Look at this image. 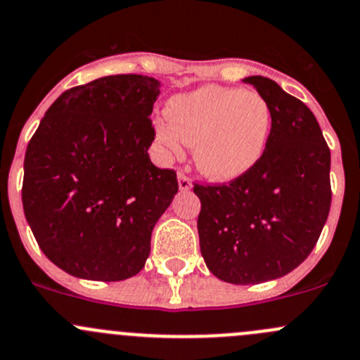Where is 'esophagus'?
<instances>
[{"label":"esophagus","instance_id":"obj_1","mask_svg":"<svg viewBox=\"0 0 360 360\" xmlns=\"http://www.w3.org/2000/svg\"><path fill=\"white\" fill-rule=\"evenodd\" d=\"M177 183H179L181 191H188L191 188V181L183 172H177Z\"/></svg>","mask_w":360,"mask_h":360}]
</instances>
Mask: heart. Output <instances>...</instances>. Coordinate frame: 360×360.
<instances>
[{
  "label": "heart",
  "mask_w": 360,
  "mask_h": 360,
  "mask_svg": "<svg viewBox=\"0 0 360 360\" xmlns=\"http://www.w3.org/2000/svg\"><path fill=\"white\" fill-rule=\"evenodd\" d=\"M167 120L156 121L155 139L167 156L193 146L198 172L216 183H230L258 165L267 148L273 112L257 91L202 86L172 96Z\"/></svg>",
  "instance_id": "b5f03b06"
}]
</instances>
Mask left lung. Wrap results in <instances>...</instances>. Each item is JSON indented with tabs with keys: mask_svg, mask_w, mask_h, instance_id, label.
<instances>
[{
	"mask_svg": "<svg viewBox=\"0 0 360 360\" xmlns=\"http://www.w3.org/2000/svg\"><path fill=\"white\" fill-rule=\"evenodd\" d=\"M273 112L258 165L229 184H195L197 229L207 269L221 281L255 285L308 258L330 209V151L319 121L267 77L243 79Z\"/></svg>",
	"mask_w": 360,
	"mask_h": 360,
	"instance_id": "left-lung-1",
	"label": "left lung"
}]
</instances>
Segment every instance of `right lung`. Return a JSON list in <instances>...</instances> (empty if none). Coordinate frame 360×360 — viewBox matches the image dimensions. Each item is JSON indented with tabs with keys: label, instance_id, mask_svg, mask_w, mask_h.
I'll list each match as a JSON object with an SVG mask.
<instances>
[{
	"label": "right lung",
	"instance_id": "add662e5",
	"mask_svg": "<svg viewBox=\"0 0 360 360\" xmlns=\"http://www.w3.org/2000/svg\"><path fill=\"white\" fill-rule=\"evenodd\" d=\"M160 80L109 75L63 93L24 158L22 207L45 257L75 278L121 281L144 267L177 193L148 149Z\"/></svg>",
	"mask_w": 360,
	"mask_h": 360
}]
</instances>
